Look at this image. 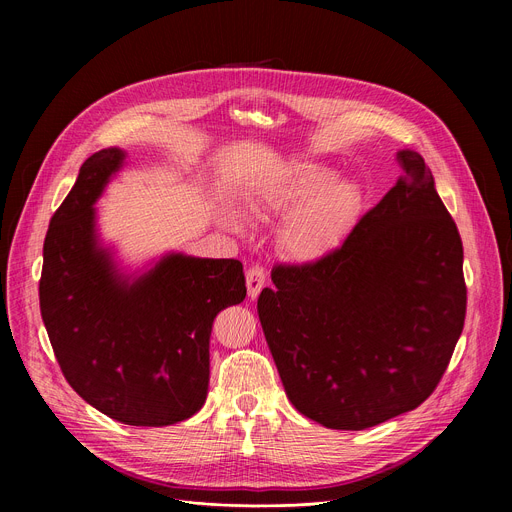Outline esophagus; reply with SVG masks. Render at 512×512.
I'll return each instance as SVG.
<instances>
[{
  "instance_id": "esophagus-1",
  "label": "esophagus",
  "mask_w": 512,
  "mask_h": 512,
  "mask_svg": "<svg viewBox=\"0 0 512 512\" xmlns=\"http://www.w3.org/2000/svg\"><path fill=\"white\" fill-rule=\"evenodd\" d=\"M265 278H267V272H265L263 265H259V263H251L249 265V270H247V290H249V297L251 299H257V294L265 286Z\"/></svg>"
}]
</instances>
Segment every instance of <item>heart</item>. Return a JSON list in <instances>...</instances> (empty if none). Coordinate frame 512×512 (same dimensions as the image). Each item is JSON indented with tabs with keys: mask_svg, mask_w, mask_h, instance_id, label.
Returning <instances> with one entry per match:
<instances>
[{
	"mask_svg": "<svg viewBox=\"0 0 512 512\" xmlns=\"http://www.w3.org/2000/svg\"><path fill=\"white\" fill-rule=\"evenodd\" d=\"M263 205L290 215L286 247L299 259H317L334 249L351 230L361 209V191L351 180H338L321 166H303L272 188Z\"/></svg>",
	"mask_w": 512,
	"mask_h": 512,
	"instance_id": "b5f03b06",
	"label": "heart"
}]
</instances>
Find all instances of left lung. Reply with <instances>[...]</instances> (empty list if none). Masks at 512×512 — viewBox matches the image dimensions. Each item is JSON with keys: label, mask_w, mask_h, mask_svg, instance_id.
Masks as SVG:
<instances>
[{"label": "left lung", "mask_w": 512, "mask_h": 512, "mask_svg": "<svg viewBox=\"0 0 512 512\" xmlns=\"http://www.w3.org/2000/svg\"><path fill=\"white\" fill-rule=\"evenodd\" d=\"M342 245L278 263L257 301L288 400L330 429H367L436 390L465 326L463 242L415 151Z\"/></svg>", "instance_id": "8db88e82"}]
</instances>
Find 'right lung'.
<instances>
[{
	"mask_svg": "<svg viewBox=\"0 0 512 512\" xmlns=\"http://www.w3.org/2000/svg\"><path fill=\"white\" fill-rule=\"evenodd\" d=\"M101 149L80 166L43 242L39 303L66 382L103 415L161 427L207 398L209 336L222 309L247 297L238 259L168 255L134 282L97 245L95 209L122 166Z\"/></svg>",
	"mask_w": 512,
	"mask_h": 512,
	"instance_id": "add662e5",
	"label": "right lung"
}]
</instances>
